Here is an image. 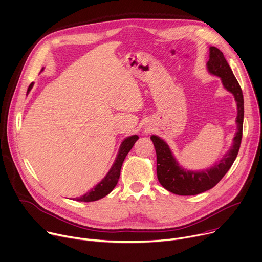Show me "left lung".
Returning a JSON list of instances; mask_svg holds the SVG:
<instances>
[{"label": "left lung", "mask_w": 262, "mask_h": 262, "mask_svg": "<svg viewBox=\"0 0 262 262\" xmlns=\"http://www.w3.org/2000/svg\"><path fill=\"white\" fill-rule=\"evenodd\" d=\"M206 66L208 72L219 76L223 86L234 96L237 105V129L233 138V144L223 158L211 168L201 171L183 168L176 160L168 144L158 136H150L157 154V177L166 190L178 195H196L215 187L233 164L242 142L244 97L239 83L219 48L215 46L210 47V59Z\"/></svg>", "instance_id": "1"}]
</instances>
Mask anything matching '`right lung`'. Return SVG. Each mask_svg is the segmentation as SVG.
I'll list each match as a JSON object with an SVG mask.
<instances>
[{"label":"right lung","instance_id":"right-lung-1","mask_svg":"<svg viewBox=\"0 0 262 262\" xmlns=\"http://www.w3.org/2000/svg\"><path fill=\"white\" fill-rule=\"evenodd\" d=\"M33 85H34V82H32L29 85L27 94H29V92L31 91ZM137 139H138L137 135H132V136H129L126 139H124V141L122 142V144L120 146L119 152L117 155L116 161H115L114 165L112 166L111 170L107 172V174L104 177V179L99 184H97L93 189H91L88 193H85L84 195H82L80 197L74 198V199L76 201L90 202V201H96L98 199H101L104 196L110 194L114 190V188L117 186L119 179H120L123 162L126 158V156L128 155L130 149L133 147V145Z\"/></svg>","mask_w":262,"mask_h":262}]
</instances>
